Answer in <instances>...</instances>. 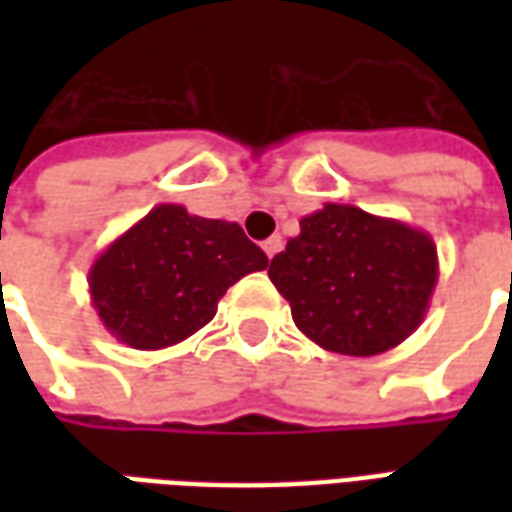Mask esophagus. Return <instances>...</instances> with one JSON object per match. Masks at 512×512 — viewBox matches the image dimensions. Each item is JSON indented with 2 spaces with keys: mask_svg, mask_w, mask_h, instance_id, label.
<instances>
[{
  "mask_svg": "<svg viewBox=\"0 0 512 512\" xmlns=\"http://www.w3.org/2000/svg\"><path fill=\"white\" fill-rule=\"evenodd\" d=\"M282 249V238L279 235H271L268 241H263V252H266L268 257H274Z\"/></svg>",
  "mask_w": 512,
  "mask_h": 512,
  "instance_id": "obj_1",
  "label": "esophagus"
}]
</instances>
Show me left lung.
Returning a JSON list of instances; mask_svg holds the SVG:
<instances>
[{
  "instance_id": "obj_1",
  "label": "left lung",
  "mask_w": 512,
  "mask_h": 512,
  "mask_svg": "<svg viewBox=\"0 0 512 512\" xmlns=\"http://www.w3.org/2000/svg\"><path fill=\"white\" fill-rule=\"evenodd\" d=\"M299 227L268 277L304 337L332 354L378 356L417 332L439 282L425 230L340 202Z\"/></svg>"
}]
</instances>
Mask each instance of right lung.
Here are the masks:
<instances>
[{
	"instance_id": "1",
	"label": "right lung",
	"mask_w": 512,
	"mask_h": 512,
	"mask_svg": "<svg viewBox=\"0 0 512 512\" xmlns=\"http://www.w3.org/2000/svg\"><path fill=\"white\" fill-rule=\"evenodd\" d=\"M266 266V252L235 222L161 202L95 257L87 282L117 343L161 351L200 332L227 288Z\"/></svg>"
}]
</instances>
